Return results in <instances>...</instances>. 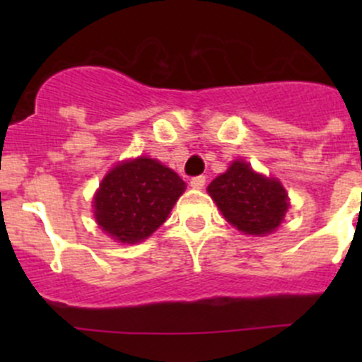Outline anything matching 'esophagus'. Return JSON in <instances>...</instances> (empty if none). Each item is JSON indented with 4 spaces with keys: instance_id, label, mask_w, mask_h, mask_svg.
Returning a JSON list of instances; mask_svg holds the SVG:
<instances>
[{
    "instance_id": "34e87169",
    "label": "esophagus",
    "mask_w": 362,
    "mask_h": 362,
    "mask_svg": "<svg viewBox=\"0 0 362 362\" xmlns=\"http://www.w3.org/2000/svg\"><path fill=\"white\" fill-rule=\"evenodd\" d=\"M204 182H206V178H204L203 175H198V177H192L191 178V187L192 189H203Z\"/></svg>"
}]
</instances>
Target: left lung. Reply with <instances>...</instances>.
Instances as JSON below:
<instances>
[{
    "label": "left lung",
    "instance_id": "left-lung-1",
    "mask_svg": "<svg viewBox=\"0 0 362 362\" xmlns=\"http://www.w3.org/2000/svg\"><path fill=\"white\" fill-rule=\"evenodd\" d=\"M208 192L226 221L247 235L275 231L289 206L280 182L254 173L243 160H235L226 173L218 175L208 185Z\"/></svg>",
    "mask_w": 362,
    "mask_h": 362
}]
</instances>
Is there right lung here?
I'll use <instances>...</instances> for the list:
<instances>
[{"label":"right lung","mask_w":362,"mask_h":362,"mask_svg":"<svg viewBox=\"0 0 362 362\" xmlns=\"http://www.w3.org/2000/svg\"><path fill=\"white\" fill-rule=\"evenodd\" d=\"M184 189V180L156 159L127 160L101 182L94 215L112 238L122 243L141 242L166 221Z\"/></svg>","instance_id":"1"}]
</instances>
